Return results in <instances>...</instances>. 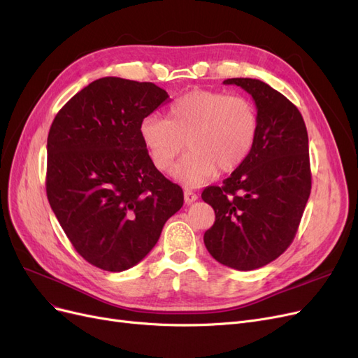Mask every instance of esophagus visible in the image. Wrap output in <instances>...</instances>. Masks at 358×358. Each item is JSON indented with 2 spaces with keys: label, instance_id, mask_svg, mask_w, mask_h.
Instances as JSON below:
<instances>
[{
  "label": "esophagus",
  "instance_id": "34e87169",
  "mask_svg": "<svg viewBox=\"0 0 358 358\" xmlns=\"http://www.w3.org/2000/svg\"><path fill=\"white\" fill-rule=\"evenodd\" d=\"M183 199H185V203H187V204H191V203H194V201H196V200L199 199V196H197L196 192H192V191L187 189L185 192H183Z\"/></svg>",
  "mask_w": 358,
  "mask_h": 358
}]
</instances>
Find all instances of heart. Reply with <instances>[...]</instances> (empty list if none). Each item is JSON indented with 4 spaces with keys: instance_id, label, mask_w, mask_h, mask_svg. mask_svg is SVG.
Segmentation results:
<instances>
[{
    "instance_id": "b5f03b06",
    "label": "heart",
    "mask_w": 358,
    "mask_h": 358,
    "mask_svg": "<svg viewBox=\"0 0 358 358\" xmlns=\"http://www.w3.org/2000/svg\"><path fill=\"white\" fill-rule=\"evenodd\" d=\"M138 133L161 173L171 170L187 145L189 152L175 176L188 187H200L216 170L230 173L246 161L257 140L258 113L245 96L194 90L171 103L167 119L146 116Z\"/></svg>"
}]
</instances>
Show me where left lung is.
<instances>
[{
    "label": "left lung",
    "instance_id": "left-lung-1",
    "mask_svg": "<svg viewBox=\"0 0 358 358\" xmlns=\"http://www.w3.org/2000/svg\"><path fill=\"white\" fill-rule=\"evenodd\" d=\"M224 83L252 96L258 134L252 152L222 187L201 194L215 210L204 245L221 264L254 270L284 254L297 233L310 194L308 131L297 107L272 86L248 78Z\"/></svg>",
    "mask_w": 358,
    "mask_h": 358
}]
</instances>
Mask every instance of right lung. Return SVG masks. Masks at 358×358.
Here are the masks:
<instances>
[{"label":"right lung","instance_id":"right-lung-1","mask_svg":"<svg viewBox=\"0 0 358 358\" xmlns=\"http://www.w3.org/2000/svg\"><path fill=\"white\" fill-rule=\"evenodd\" d=\"M169 100L150 82L101 78L76 94L48 136L46 192L69 241L107 272L136 266L183 204L140 138L146 116Z\"/></svg>","mask_w":358,"mask_h":358}]
</instances>
